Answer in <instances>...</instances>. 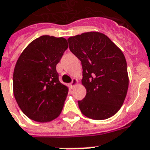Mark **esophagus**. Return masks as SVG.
I'll return each mask as SVG.
<instances>
[{
    "mask_svg": "<svg viewBox=\"0 0 150 150\" xmlns=\"http://www.w3.org/2000/svg\"><path fill=\"white\" fill-rule=\"evenodd\" d=\"M77 84H78V80H77V79L74 78L72 79L71 83V88H74Z\"/></svg>",
    "mask_w": 150,
    "mask_h": 150,
    "instance_id": "1",
    "label": "esophagus"
}]
</instances>
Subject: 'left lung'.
Wrapping results in <instances>:
<instances>
[{"label":"left lung","mask_w":150,"mask_h":150,"mask_svg":"<svg viewBox=\"0 0 150 150\" xmlns=\"http://www.w3.org/2000/svg\"><path fill=\"white\" fill-rule=\"evenodd\" d=\"M69 48L83 66L86 90L79 101L82 114L95 120L112 117L122 106L129 86L125 55L103 33L89 32L67 39Z\"/></svg>","instance_id":"1"}]
</instances>
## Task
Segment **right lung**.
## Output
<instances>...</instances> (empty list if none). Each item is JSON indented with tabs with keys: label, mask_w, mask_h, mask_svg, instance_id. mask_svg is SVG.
I'll list each match as a JSON object with an SVG mask.
<instances>
[{
	"label": "right lung",
	"mask_w": 150,
	"mask_h": 150,
	"mask_svg": "<svg viewBox=\"0 0 150 150\" xmlns=\"http://www.w3.org/2000/svg\"><path fill=\"white\" fill-rule=\"evenodd\" d=\"M64 37L42 35L22 52L13 72V95L22 112L30 119L47 122L59 117L68 87L56 71L67 49Z\"/></svg>",
	"instance_id": "1"
}]
</instances>
